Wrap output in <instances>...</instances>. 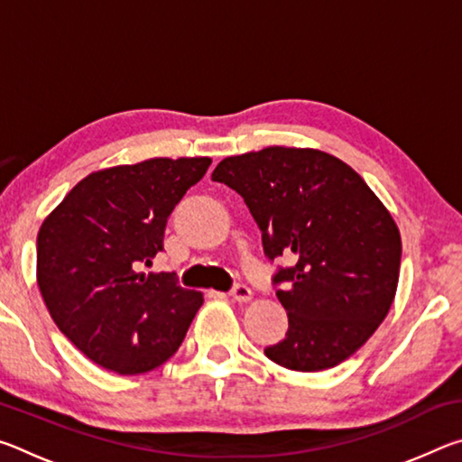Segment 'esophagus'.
I'll list each match as a JSON object with an SVG mask.
<instances>
[{"label": "esophagus", "instance_id": "obj_1", "mask_svg": "<svg viewBox=\"0 0 462 462\" xmlns=\"http://www.w3.org/2000/svg\"><path fill=\"white\" fill-rule=\"evenodd\" d=\"M230 295H232V300L238 301V303H246V301L253 300V291H250V287H246L245 283L234 285Z\"/></svg>", "mask_w": 462, "mask_h": 462}]
</instances>
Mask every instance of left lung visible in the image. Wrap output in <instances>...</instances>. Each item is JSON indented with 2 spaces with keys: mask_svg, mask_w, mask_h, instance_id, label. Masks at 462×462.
Returning <instances> with one entry per match:
<instances>
[{
  "mask_svg": "<svg viewBox=\"0 0 462 462\" xmlns=\"http://www.w3.org/2000/svg\"><path fill=\"white\" fill-rule=\"evenodd\" d=\"M212 179L242 195L271 261L285 338L264 348L285 369L314 373L371 338L400 281V228L353 167L316 148L267 146L228 156Z\"/></svg>",
  "mask_w": 462,
  "mask_h": 462,
  "instance_id": "left-lung-1",
  "label": "left lung"
}]
</instances>
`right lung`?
I'll list each match as a JSON object with an SVG mask.
<instances>
[{
    "mask_svg": "<svg viewBox=\"0 0 462 462\" xmlns=\"http://www.w3.org/2000/svg\"><path fill=\"white\" fill-rule=\"evenodd\" d=\"M212 159H148L96 171L46 216L36 281L59 330L99 366L138 374L177 353L203 303L169 273H138L162 250L167 217Z\"/></svg>",
    "mask_w": 462,
    "mask_h": 462,
    "instance_id": "right-lung-1",
    "label": "right lung"
}]
</instances>
